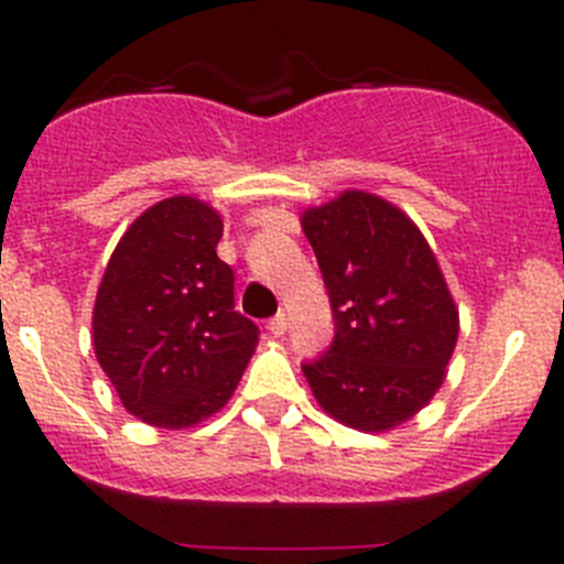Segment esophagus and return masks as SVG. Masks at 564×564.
<instances>
[{
    "instance_id": "obj_1",
    "label": "esophagus",
    "mask_w": 564,
    "mask_h": 564,
    "mask_svg": "<svg viewBox=\"0 0 564 564\" xmlns=\"http://www.w3.org/2000/svg\"><path fill=\"white\" fill-rule=\"evenodd\" d=\"M268 330H271L273 336H285V330H288L285 313H279V316H273L271 322H268Z\"/></svg>"
}]
</instances>
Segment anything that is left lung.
I'll use <instances>...</instances> for the list:
<instances>
[{
  "label": "left lung",
  "mask_w": 564,
  "mask_h": 564,
  "mask_svg": "<svg viewBox=\"0 0 564 564\" xmlns=\"http://www.w3.org/2000/svg\"><path fill=\"white\" fill-rule=\"evenodd\" d=\"M336 336L305 364L318 406L358 432L412 421L446 381L460 313L421 228L395 203L347 188L302 212Z\"/></svg>",
  "instance_id": "1"
}]
</instances>
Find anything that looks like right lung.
I'll return each instance as SVG.
<instances>
[{
  "mask_svg": "<svg viewBox=\"0 0 564 564\" xmlns=\"http://www.w3.org/2000/svg\"><path fill=\"white\" fill-rule=\"evenodd\" d=\"M220 237L217 208L174 194L134 217L98 285L96 358L123 410L154 430L220 412L257 350V325L234 311Z\"/></svg>",
  "mask_w": 564,
  "mask_h": 564,
  "instance_id": "add662e5",
  "label": "right lung"
}]
</instances>
